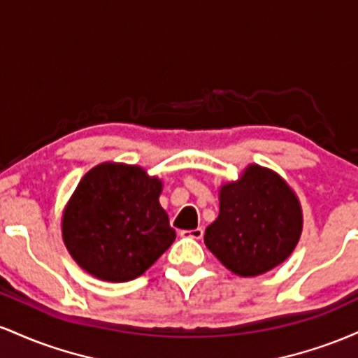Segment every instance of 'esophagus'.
I'll list each match as a JSON object with an SVG mask.
<instances>
[{
    "label": "esophagus",
    "instance_id": "1",
    "mask_svg": "<svg viewBox=\"0 0 358 358\" xmlns=\"http://www.w3.org/2000/svg\"><path fill=\"white\" fill-rule=\"evenodd\" d=\"M180 236L182 237H188V239H202L203 237V229L199 227V229H192V231H182L180 232Z\"/></svg>",
    "mask_w": 358,
    "mask_h": 358
}]
</instances>
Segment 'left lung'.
Wrapping results in <instances>:
<instances>
[{"mask_svg":"<svg viewBox=\"0 0 358 358\" xmlns=\"http://www.w3.org/2000/svg\"><path fill=\"white\" fill-rule=\"evenodd\" d=\"M220 212L205 245L237 276H259L291 256L303 229L296 193L269 168L249 165L219 192Z\"/></svg>","mask_w":358,"mask_h":358,"instance_id":"left-lung-1","label":"left lung"}]
</instances>
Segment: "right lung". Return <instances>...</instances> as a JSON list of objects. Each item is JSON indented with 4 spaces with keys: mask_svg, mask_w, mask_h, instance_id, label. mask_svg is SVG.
I'll list each match as a JSON object with an SVG mask.
<instances>
[{
    "mask_svg": "<svg viewBox=\"0 0 358 358\" xmlns=\"http://www.w3.org/2000/svg\"><path fill=\"white\" fill-rule=\"evenodd\" d=\"M162 188V180L136 165L109 162L87 171L62 215L73 261L102 281L141 276L176 237L159 205Z\"/></svg>",
    "mask_w": 358,
    "mask_h": 358,
    "instance_id": "right-lung-1",
    "label": "right lung"
}]
</instances>
